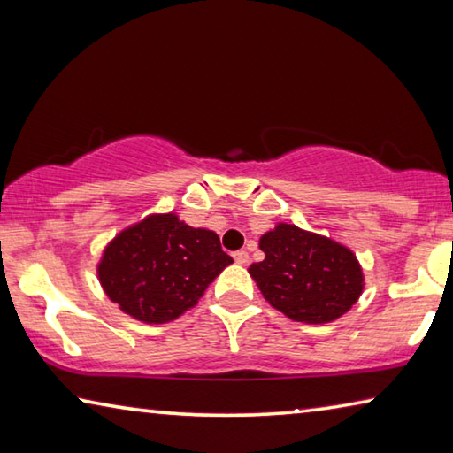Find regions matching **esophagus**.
I'll return each instance as SVG.
<instances>
[{
  "label": "esophagus",
  "mask_w": 453,
  "mask_h": 453,
  "mask_svg": "<svg viewBox=\"0 0 453 453\" xmlns=\"http://www.w3.org/2000/svg\"><path fill=\"white\" fill-rule=\"evenodd\" d=\"M234 259H235V264L245 265L250 262V256H248V251H245V250H237V251H234Z\"/></svg>",
  "instance_id": "obj_1"
}]
</instances>
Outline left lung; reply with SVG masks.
Here are the masks:
<instances>
[{"mask_svg":"<svg viewBox=\"0 0 453 453\" xmlns=\"http://www.w3.org/2000/svg\"><path fill=\"white\" fill-rule=\"evenodd\" d=\"M264 262L250 273L275 310L303 324L343 316L364 289V273L351 250L324 235L280 224L262 235Z\"/></svg>","mask_w":453,"mask_h":453,"instance_id":"8db88e82","label":"left lung"}]
</instances>
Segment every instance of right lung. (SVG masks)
<instances>
[{
    "instance_id": "obj_1",
    "label": "right lung",
    "mask_w": 453,
    "mask_h": 453,
    "mask_svg": "<svg viewBox=\"0 0 453 453\" xmlns=\"http://www.w3.org/2000/svg\"><path fill=\"white\" fill-rule=\"evenodd\" d=\"M232 262L216 232L196 229L165 213L116 235L104 251L97 278L107 297L127 316L165 324L194 308Z\"/></svg>"
}]
</instances>
